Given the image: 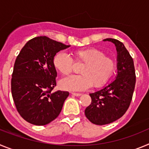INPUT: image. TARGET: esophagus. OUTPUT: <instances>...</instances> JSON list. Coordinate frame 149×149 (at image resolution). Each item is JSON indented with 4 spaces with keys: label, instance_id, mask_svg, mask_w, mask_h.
<instances>
[{
    "label": "esophagus",
    "instance_id": "34e87169",
    "mask_svg": "<svg viewBox=\"0 0 149 149\" xmlns=\"http://www.w3.org/2000/svg\"><path fill=\"white\" fill-rule=\"evenodd\" d=\"M72 95H74V96H81V93H72Z\"/></svg>",
    "mask_w": 149,
    "mask_h": 149
}]
</instances>
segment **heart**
<instances>
[{
    "mask_svg": "<svg viewBox=\"0 0 149 149\" xmlns=\"http://www.w3.org/2000/svg\"><path fill=\"white\" fill-rule=\"evenodd\" d=\"M73 55L74 62L84 63L80 69L81 74L63 80L60 86L64 89L83 91L92 86L101 87L110 81L116 68V60L98 48L77 50ZM74 60L67 54L58 52L54 56L53 65L60 74L68 76L73 71Z\"/></svg>",
    "mask_w": 149,
    "mask_h": 149,
    "instance_id": "heart-1",
    "label": "heart"
}]
</instances>
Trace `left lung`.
<instances>
[{"label": "left lung", "mask_w": 149, "mask_h": 149, "mask_svg": "<svg viewBox=\"0 0 149 149\" xmlns=\"http://www.w3.org/2000/svg\"><path fill=\"white\" fill-rule=\"evenodd\" d=\"M104 41L111 42L116 47L118 74L111 84L89 94L92 102L85 110V115L92 123L98 125L115 122L125 113L136 84L134 60L123 43L111 38Z\"/></svg>", "instance_id": "1"}]
</instances>
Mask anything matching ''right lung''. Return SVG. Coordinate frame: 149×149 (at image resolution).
<instances>
[{
    "label": "right lung",
    "mask_w": 149,
    "mask_h": 149,
    "mask_svg": "<svg viewBox=\"0 0 149 149\" xmlns=\"http://www.w3.org/2000/svg\"><path fill=\"white\" fill-rule=\"evenodd\" d=\"M68 47L47 36H37L29 40L17 56L12 74V95L18 113L29 123L45 125L60 113L69 93L52 92L57 76L53 58Z\"/></svg>",
    "instance_id": "right-lung-1"
}]
</instances>
